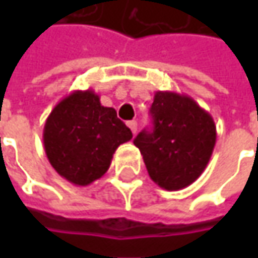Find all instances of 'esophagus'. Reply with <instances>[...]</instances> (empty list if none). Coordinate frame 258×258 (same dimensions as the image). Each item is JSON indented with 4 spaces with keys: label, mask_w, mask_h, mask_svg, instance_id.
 <instances>
[{
    "label": "esophagus",
    "mask_w": 258,
    "mask_h": 258,
    "mask_svg": "<svg viewBox=\"0 0 258 258\" xmlns=\"http://www.w3.org/2000/svg\"><path fill=\"white\" fill-rule=\"evenodd\" d=\"M127 126H129V129L132 131V134H136V131H138V122L136 120H131V122H127Z\"/></svg>",
    "instance_id": "34e87169"
}]
</instances>
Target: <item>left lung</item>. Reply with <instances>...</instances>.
Instances as JSON below:
<instances>
[{"mask_svg": "<svg viewBox=\"0 0 258 258\" xmlns=\"http://www.w3.org/2000/svg\"><path fill=\"white\" fill-rule=\"evenodd\" d=\"M151 114L154 129L138 135L135 146L155 183L166 191L182 189L210 162L217 141L213 116L192 97L175 92H156Z\"/></svg>", "mask_w": 258, "mask_h": 258, "instance_id": "obj_1", "label": "left lung"}]
</instances>
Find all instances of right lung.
<instances>
[{
	"instance_id": "add662e5",
	"label": "right lung",
	"mask_w": 258,
	"mask_h": 258,
	"mask_svg": "<svg viewBox=\"0 0 258 258\" xmlns=\"http://www.w3.org/2000/svg\"><path fill=\"white\" fill-rule=\"evenodd\" d=\"M132 132L113 107H104L93 90H75L55 104L43 131L45 155L55 172L86 186L109 169L114 151Z\"/></svg>"
}]
</instances>
